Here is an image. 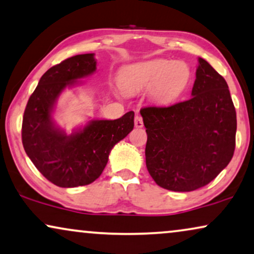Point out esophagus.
<instances>
[{
	"label": "esophagus",
	"mask_w": 254,
	"mask_h": 254,
	"mask_svg": "<svg viewBox=\"0 0 254 254\" xmlns=\"http://www.w3.org/2000/svg\"><path fill=\"white\" fill-rule=\"evenodd\" d=\"M134 127H138V129H140V127H144V123H143V118H141L140 116H137L134 117Z\"/></svg>",
	"instance_id": "obj_1"
}]
</instances>
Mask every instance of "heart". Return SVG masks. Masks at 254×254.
Listing matches in <instances>:
<instances>
[{
  "instance_id": "1",
  "label": "heart",
  "mask_w": 254,
  "mask_h": 254,
  "mask_svg": "<svg viewBox=\"0 0 254 254\" xmlns=\"http://www.w3.org/2000/svg\"><path fill=\"white\" fill-rule=\"evenodd\" d=\"M190 69L181 60L151 59L124 67L120 73V86L127 93L148 88V96L158 103L178 97L187 86Z\"/></svg>"
}]
</instances>
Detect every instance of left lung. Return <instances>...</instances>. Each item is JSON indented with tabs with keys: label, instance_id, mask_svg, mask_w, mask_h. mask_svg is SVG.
Listing matches in <instances>:
<instances>
[{
	"label": "left lung",
	"instance_id": "1",
	"mask_svg": "<svg viewBox=\"0 0 254 254\" xmlns=\"http://www.w3.org/2000/svg\"><path fill=\"white\" fill-rule=\"evenodd\" d=\"M146 167L155 184L191 191L214 180L232 159L237 117L224 77L198 58L191 97L140 110Z\"/></svg>",
	"mask_w": 254,
	"mask_h": 254
}]
</instances>
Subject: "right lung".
<instances>
[{
	"instance_id": "obj_1",
	"label": "right lung",
	"mask_w": 254,
	"mask_h": 254,
	"mask_svg": "<svg viewBox=\"0 0 254 254\" xmlns=\"http://www.w3.org/2000/svg\"><path fill=\"white\" fill-rule=\"evenodd\" d=\"M95 70L94 53L70 57L44 73L26 104L23 146L37 170L58 187L73 188L95 181L113 147L133 129V111L114 121L92 120L72 134L56 124L52 114L60 94Z\"/></svg>"
}]
</instances>
